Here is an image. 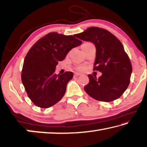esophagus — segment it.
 <instances>
[{
    "label": "esophagus",
    "mask_w": 147,
    "mask_h": 147,
    "mask_svg": "<svg viewBox=\"0 0 147 147\" xmlns=\"http://www.w3.org/2000/svg\"><path fill=\"white\" fill-rule=\"evenodd\" d=\"M80 74H80V73H74V76L77 77V76H78L80 75Z\"/></svg>",
    "instance_id": "obj_1"
}]
</instances>
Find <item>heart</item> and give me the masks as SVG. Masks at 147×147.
Returning a JSON list of instances; mask_svg holds the SVG:
<instances>
[{"label":"heart","instance_id":"b5f03b06","mask_svg":"<svg viewBox=\"0 0 147 147\" xmlns=\"http://www.w3.org/2000/svg\"><path fill=\"white\" fill-rule=\"evenodd\" d=\"M84 69V68L82 67H80L78 68V70H80V71H83Z\"/></svg>","mask_w":147,"mask_h":147}]
</instances>
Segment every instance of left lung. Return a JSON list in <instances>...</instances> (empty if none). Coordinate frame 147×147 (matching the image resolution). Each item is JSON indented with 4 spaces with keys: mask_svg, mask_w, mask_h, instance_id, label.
Segmentation results:
<instances>
[{
    "mask_svg": "<svg viewBox=\"0 0 147 147\" xmlns=\"http://www.w3.org/2000/svg\"><path fill=\"white\" fill-rule=\"evenodd\" d=\"M76 37L94 45V70L102 73L98 79L89 74V82L84 90L97 100L111 102L119 98L127 89L132 72L130 60L121 41L109 31L94 26Z\"/></svg>",
    "mask_w": 147,
    "mask_h": 147,
    "instance_id": "left-lung-1",
    "label": "left lung"
}]
</instances>
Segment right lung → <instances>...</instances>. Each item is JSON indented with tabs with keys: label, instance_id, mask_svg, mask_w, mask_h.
<instances>
[{
	"label": "right lung",
	"instance_id": "1",
	"mask_svg": "<svg viewBox=\"0 0 147 147\" xmlns=\"http://www.w3.org/2000/svg\"><path fill=\"white\" fill-rule=\"evenodd\" d=\"M74 36L51 32L30 49L24 58L21 80L30 99L37 106L48 108L61 100L73 73L55 74L58 61L72 49L82 43Z\"/></svg>",
	"mask_w": 147,
	"mask_h": 147
}]
</instances>
